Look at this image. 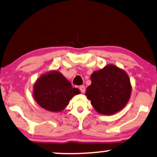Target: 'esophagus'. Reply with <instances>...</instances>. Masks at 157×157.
<instances>
[{
  "instance_id": "obj_1",
  "label": "esophagus",
  "mask_w": 157,
  "mask_h": 157,
  "mask_svg": "<svg viewBox=\"0 0 157 157\" xmlns=\"http://www.w3.org/2000/svg\"><path fill=\"white\" fill-rule=\"evenodd\" d=\"M80 90L81 93H84L85 92V85H81V86H80Z\"/></svg>"
}]
</instances>
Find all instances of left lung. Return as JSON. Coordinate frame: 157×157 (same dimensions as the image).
<instances>
[{"label": "left lung", "mask_w": 157, "mask_h": 157, "mask_svg": "<svg viewBox=\"0 0 157 157\" xmlns=\"http://www.w3.org/2000/svg\"><path fill=\"white\" fill-rule=\"evenodd\" d=\"M131 90L128 74L110 64L93 72L85 95L98 113L113 115L126 105Z\"/></svg>", "instance_id": "obj_1"}]
</instances>
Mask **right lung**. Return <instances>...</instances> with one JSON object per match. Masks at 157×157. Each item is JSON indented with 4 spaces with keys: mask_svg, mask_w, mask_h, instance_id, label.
<instances>
[{
    "mask_svg": "<svg viewBox=\"0 0 157 157\" xmlns=\"http://www.w3.org/2000/svg\"><path fill=\"white\" fill-rule=\"evenodd\" d=\"M80 93L58 70L41 75L33 87V96L36 103L48 111L62 112L69 105L73 96Z\"/></svg>",
    "mask_w": 157,
    "mask_h": 157,
    "instance_id": "add662e5",
    "label": "right lung"
}]
</instances>
